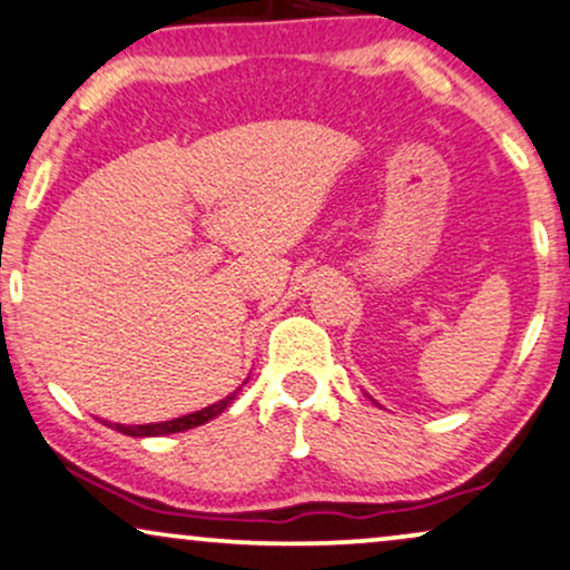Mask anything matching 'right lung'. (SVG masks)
Here are the masks:
<instances>
[{"mask_svg":"<svg viewBox=\"0 0 570 570\" xmlns=\"http://www.w3.org/2000/svg\"><path fill=\"white\" fill-rule=\"evenodd\" d=\"M235 393H229V396L222 399V402L206 406V410L185 414V417H177V420H166V423H153V425H118V423H114L110 428L118 433H126V435H168V433L189 431V428L208 423V420H214L216 414H222L224 410H227V406L235 402Z\"/></svg>","mask_w":570,"mask_h":570,"instance_id":"right-lung-1","label":"right lung"}]
</instances>
